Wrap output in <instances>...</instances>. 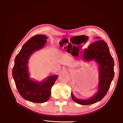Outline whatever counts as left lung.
<instances>
[{
	"mask_svg": "<svg viewBox=\"0 0 123 123\" xmlns=\"http://www.w3.org/2000/svg\"><path fill=\"white\" fill-rule=\"evenodd\" d=\"M99 38L98 37L95 38ZM81 56L84 61H94L98 66V90L93 96L88 99L77 98L72 92L71 95L74 101L77 104L91 105L100 101L107 94L113 79L114 63L107 43L100 39L90 44L87 49L84 50Z\"/></svg>",
	"mask_w": 123,
	"mask_h": 123,
	"instance_id": "8db88e82",
	"label": "left lung"
}]
</instances>
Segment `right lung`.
Segmentation results:
<instances>
[{
  "label": "right lung",
  "mask_w": 123,
  "mask_h": 123,
  "mask_svg": "<svg viewBox=\"0 0 123 123\" xmlns=\"http://www.w3.org/2000/svg\"><path fill=\"white\" fill-rule=\"evenodd\" d=\"M47 36L36 35L30 39L21 48L15 59L12 75L17 90L24 99L33 103L47 102L51 96V88L58 75L48 76L42 81L30 77L28 64L32 54L43 49L47 42Z\"/></svg>",
  "instance_id": "add662e5"
}]
</instances>
